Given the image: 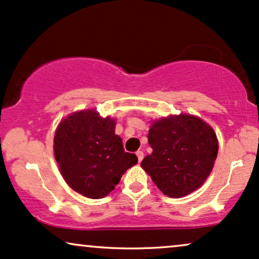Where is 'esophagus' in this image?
Masks as SVG:
<instances>
[{"instance_id":"34e87169","label":"esophagus","mask_w":259,"mask_h":259,"mask_svg":"<svg viewBox=\"0 0 259 259\" xmlns=\"http://www.w3.org/2000/svg\"><path fill=\"white\" fill-rule=\"evenodd\" d=\"M136 155H137V159H139V162H141L143 160V152H141V150H139V152L136 153Z\"/></svg>"}]
</instances>
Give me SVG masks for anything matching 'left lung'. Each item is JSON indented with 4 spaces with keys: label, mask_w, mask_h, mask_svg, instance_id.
<instances>
[{
    "label": "left lung",
    "mask_w": 259,
    "mask_h": 259,
    "mask_svg": "<svg viewBox=\"0 0 259 259\" xmlns=\"http://www.w3.org/2000/svg\"><path fill=\"white\" fill-rule=\"evenodd\" d=\"M148 143L153 153L141 166L163 194L175 198L189 195L205 182L219 150L214 130L189 114L154 122Z\"/></svg>",
    "instance_id": "1"
}]
</instances>
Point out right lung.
Instances as JSON below:
<instances>
[{
  "label": "right lung",
  "instance_id": "right-lung-1",
  "mask_svg": "<svg viewBox=\"0 0 259 259\" xmlns=\"http://www.w3.org/2000/svg\"><path fill=\"white\" fill-rule=\"evenodd\" d=\"M114 126V119L87 110L62 120L55 134V158L64 181L88 198L105 197L137 163L135 154L124 152Z\"/></svg>",
  "mask_w": 259,
  "mask_h": 259
}]
</instances>
